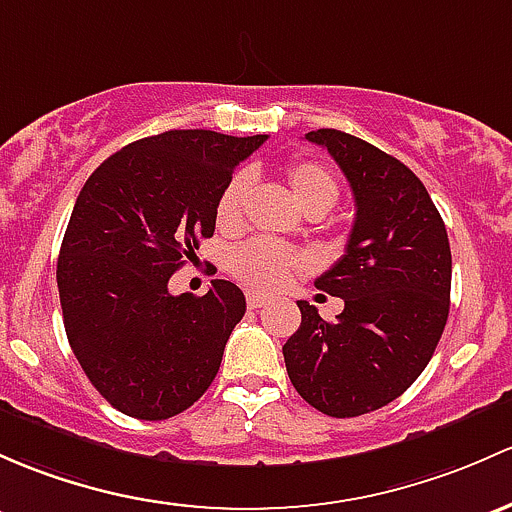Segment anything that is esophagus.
<instances>
[{
	"label": "esophagus",
	"mask_w": 512,
	"mask_h": 512,
	"mask_svg": "<svg viewBox=\"0 0 512 512\" xmlns=\"http://www.w3.org/2000/svg\"><path fill=\"white\" fill-rule=\"evenodd\" d=\"M267 304H270V297H265V294H257V292L247 294V306H250V309H262V306Z\"/></svg>",
	"instance_id": "34e87169"
}]
</instances>
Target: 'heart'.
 I'll list each match as a JSON object with an SVG mask.
<instances>
[{
  "mask_svg": "<svg viewBox=\"0 0 512 512\" xmlns=\"http://www.w3.org/2000/svg\"><path fill=\"white\" fill-rule=\"evenodd\" d=\"M287 179L292 186L294 198L306 215L331 211L338 201V179L319 161L299 159L287 166ZM252 193V176L247 171H235L228 184L220 191L218 203H215V223L223 230H233L242 223L247 198ZM304 260L297 250L287 245H279L274 240H252L247 245L235 247L230 255V272L240 279L242 284L262 292H272L287 284L294 272L301 270Z\"/></svg>",
  "mask_w": 512,
  "mask_h": 512,
  "instance_id": "obj_1",
  "label": "heart"
}]
</instances>
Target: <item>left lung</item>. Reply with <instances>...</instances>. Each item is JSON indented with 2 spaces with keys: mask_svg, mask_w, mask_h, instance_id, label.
Segmentation results:
<instances>
[{
  "mask_svg": "<svg viewBox=\"0 0 512 512\" xmlns=\"http://www.w3.org/2000/svg\"><path fill=\"white\" fill-rule=\"evenodd\" d=\"M306 139L328 149L355 198L346 255L316 279L346 306L324 321L297 301L301 326L282 353L311 407L358 417L397 400L432 360L449 319V238L427 188L400 159L338 129Z\"/></svg>",
  "mask_w": 512,
  "mask_h": 512,
  "instance_id": "8db88e82",
  "label": "left lung"
}]
</instances>
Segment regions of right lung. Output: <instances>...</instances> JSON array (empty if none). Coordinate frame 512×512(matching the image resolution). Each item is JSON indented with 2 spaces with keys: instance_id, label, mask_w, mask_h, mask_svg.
I'll list each match as a JSON object with an SVG mask.
<instances>
[{
  "instance_id": "add662e5",
  "label": "right lung",
  "mask_w": 512,
  "mask_h": 512,
  "mask_svg": "<svg viewBox=\"0 0 512 512\" xmlns=\"http://www.w3.org/2000/svg\"><path fill=\"white\" fill-rule=\"evenodd\" d=\"M265 139L171 129L122 147L85 181L58 255L63 326L122 414L169 419L211 387L245 294L213 279L203 297H174L169 279L213 238L220 191Z\"/></svg>"
}]
</instances>
